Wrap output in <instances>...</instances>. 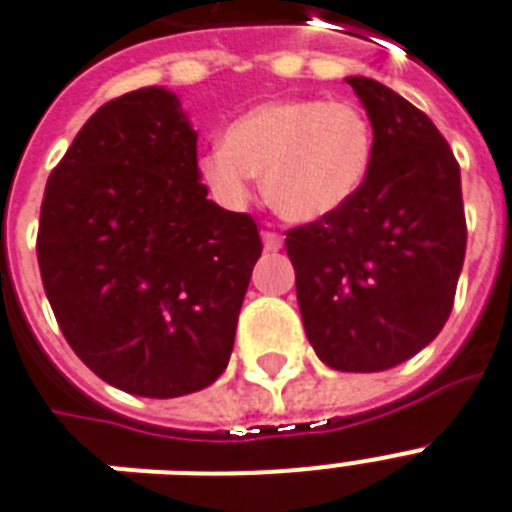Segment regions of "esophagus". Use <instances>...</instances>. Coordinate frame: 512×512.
<instances>
[{
	"instance_id": "esophagus-1",
	"label": "esophagus",
	"mask_w": 512,
	"mask_h": 512,
	"mask_svg": "<svg viewBox=\"0 0 512 512\" xmlns=\"http://www.w3.org/2000/svg\"><path fill=\"white\" fill-rule=\"evenodd\" d=\"M261 240H264V248H267V251H280L282 248V235L277 230H264L261 232Z\"/></svg>"
}]
</instances>
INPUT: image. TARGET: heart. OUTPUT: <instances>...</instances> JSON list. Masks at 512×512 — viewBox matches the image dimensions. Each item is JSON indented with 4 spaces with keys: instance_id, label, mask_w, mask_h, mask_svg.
Masks as SVG:
<instances>
[{
    "instance_id": "b5f03b06",
    "label": "heart",
    "mask_w": 512,
    "mask_h": 512,
    "mask_svg": "<svg viewBox=\"0 0 512 512\" xmlns=\"http://www.w3.org/2000/svg\"><path fill=\"white\" fill-rule=\"evenodd\" d=\"M375 158V126L346 100L288 97L235 118L224 142L200 155L208 190L227 206H243L253 174H264L269 206L282 219L312 224L357 198Z\"/></svg>"
}]
</instances>
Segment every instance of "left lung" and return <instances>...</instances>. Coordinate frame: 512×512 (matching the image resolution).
Returning <instances> with one entry per match:
<instances>
[{"mask_svg": "<svg viewBox=\"0 0 512 512\" xmlns=\"http://www.w3.org/2000/svg\"><path fill=\"white\" fill-rule=\"evenodd\" d=\"M375 126V158L338 214L285 232L298 309L327 367L402 365L441 333L465 261L460 163L433 121L365 76L346 79Z\"/></svg>", "mask_w": 512, "mask_h": 512, "instance_id": "left-lung-1", "label": "left lung"}]
</instances>
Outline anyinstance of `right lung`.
I'll return each instance as SVG.
<instances>
[{"label":"right lung","instance_id":"obj_1","mask_svg":"<svg viewBox=\"0 0 512 512\" xmlns=\"http://www.w3.org/2000/svg\"><path fill=\"white\" fill-rule=\"evenodd\" d=\"M206 195L198 134L161 87L105 102L49 174L44 293L76 357L126 394H192L230 362L261 237Z\"/></svg>","mask_w":512,"mask_h":512}]
</instances>
